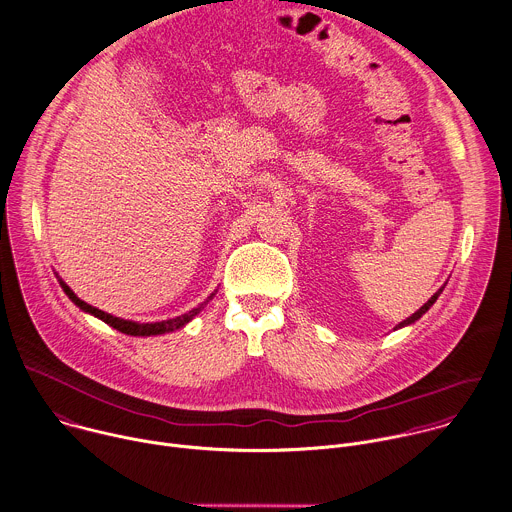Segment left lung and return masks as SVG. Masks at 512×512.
I'll list each match as a JSON object with an SVG mask.
<instances>
[{"instance_id":"left-lung-1","label":"left lung","mask_w":512,"mask_h":512,"mask_svg":"<svg viewBox=\"0 0 512 512\" xmlns=\"http://www.w3.org/2000/svg\"><path fill=\"white\" fill-rule=\"evenodd\" d=\"M442 289H444V287H440V289H438V291H436V293H434V295H432V297H430V299H428V301H426V303H424V305H422V307H420L416 313H412L410 317H406L404 321H400V323H398L394 329H400V327H406V325H410V323L418 321V319H420V317H422V315H424V313H426V311H428V309L434 305V301L438 299V295L442 293Z\"/></svg>"}]
</instances>
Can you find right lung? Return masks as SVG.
I'll list each match as a JSON object with an SVG mask.
<instances>
[{
	"label": "right lung",
	"mask_w": 512,
	"mask_h": 512,
	"mask_svg": "<svg viewBox=\"0 0 512 512\" xmlns=\"http://www.w3.org/2000/svg\"><path fill=\"white\" fill-rule=\"evenodd\" d=\"M60 285H62V289H64V293L82 309V311H86V313H92L94 317H98V319H102L104 323H108L110 327H114V329H118V331H122V333H126V335H160V333H168V331H175V329H181V327H185L213 297H215V293H211L199 307H195V309H191L189 313H185V315H179V317H173V319H166V321H154V323H138V321H130V319H120V317H114V315H110V313H106V311H102V309H98V307H92L90 303H86V301H82L62 279H60Z\"/></svg>",
	"instance_id": "obj_1"
}]
</instances>
